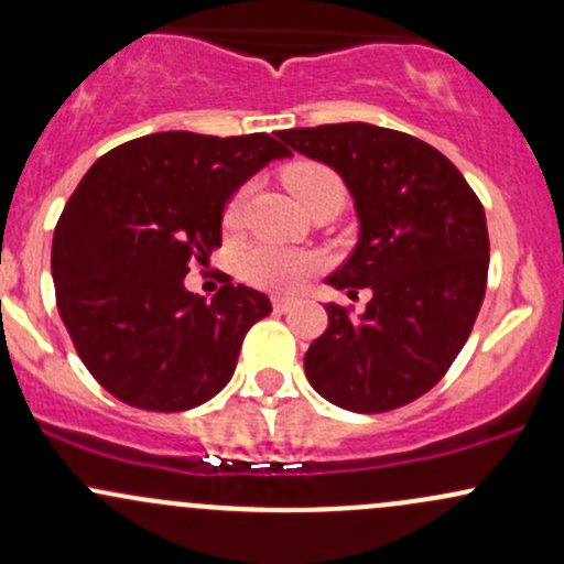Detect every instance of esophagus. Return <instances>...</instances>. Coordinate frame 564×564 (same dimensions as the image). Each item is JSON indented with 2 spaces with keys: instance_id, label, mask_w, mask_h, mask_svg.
<instances>
[{
  "instance_id": "esophagus-1",
  "label": "esophagus",
  "mask_w": 564,
  "mask_h": 564,
  "mask_svg": "<svg viewBox=\"0 0 564 564\" xmlns=\"http://www.w3.org/2000/svg\"><path fill=\"white\" fill-rule=\"evenodd\" d=\"M296 305H300V300H294V296H275V300H272L275 313H292Z\"/></svg>"
}]
</instances>
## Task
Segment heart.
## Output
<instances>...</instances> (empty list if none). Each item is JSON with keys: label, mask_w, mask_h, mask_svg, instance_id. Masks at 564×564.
Returning a JSON list of instances; mask_svg holds the SVG:
<instances>
[{"label": "heart", "mask_w": 564, "mask_h": 564, "mask_svg": "<svg viewBox=\"0 0 564 564\" xmlns=\"http://www.w3.org/2000/svg\"><path fill=\"white\" fill-rule=\"evenodd\" d=\"M283 184L296 197L302 208L311 206L326 192H343V182L332 169L315 160H296V163L283 169ZM240 212H243V192L227 203L225 221L227 230H235L240 221ZM318 268V257L307 251L281 249V246H253L240 257V275L253 286L270 289V292H294L311 272Z\"/></svg>", "instance_id": "1"}]
</instances>
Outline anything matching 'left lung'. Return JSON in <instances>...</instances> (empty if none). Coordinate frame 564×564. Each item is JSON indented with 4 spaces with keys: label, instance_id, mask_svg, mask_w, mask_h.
<instances>
[{
    "label": "left lung",
    "instance_id": "obj_1",
    "mask_svg": "<svg viewBox=\"0 0 564 564\" xmlns=\"http://www.w3.org/2000/svg\"><path fill=\"white\" fill-rule=\"evenodd\" d=\"M275 135L343 176L358 243L326 283L372 292L358 315L326 305L307 380L343 410H399L447 375L474 329L490 268L485 208L463 173L410 133L339 122Z\"/></svg>",
    "mask_w": 564,
    "mask_h": 564
}]
</instances>
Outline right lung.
Listing matches in <instances>:
<instances>
[{"label": "right lung", "mask_w": 564, "mask_h": 564, "mask_svg": "<svg viewBox=\"0 0 564 564\" xmlns=\"http://www.w3.org/2000/svg\"><path fill=\"white\" fill-rule=\"evenodd\" d=\"M289 154L268 133L169 131L126 141L85 173L55 225V302L83 364L115 399L184 412L230 382L270 300L227 278L206 302L184 278L221 246L232 192Z\"/></svg>", "instance_id": "1"}]
</instances>
